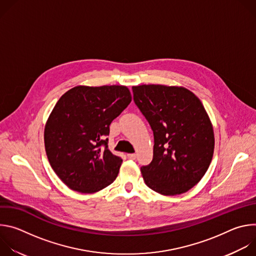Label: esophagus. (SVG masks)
<instances>
[{"mask_svg": "<svg viewBox=\"0 0 256 256\" xmlns=\"http://www.w3.org/2000/svg\"><path fill=\"white\" fill-rule=\"evenodd\" d=\"M128 158L130 160H134L136 158V154H128Z\"/></svg>", "mask_w": 256, "mask_h": 256, "instance_id": "obj_1", "label": "esophagus"}]
</instances>
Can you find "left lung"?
I'll use <instances>...</instances> for the list:
<instances>
[{
    "label": "left lung",
    "instance_id": "obj_1",
    "mask_svg": "<svg viewBox=\"0 0 256 256\" xmlns=\"http://www.w3.org/2000/svg\"><path fill=\"white\" fill-rule=\"evenodd\" d=\"M134 101L154 134L153 160L142 166L144 184L164 196L184 194L206 172L214 130L200 100L184 87L134 86Z\"/></svg>",
    "mask_w": 256,
    "mask_h": 256
}]
</instances>
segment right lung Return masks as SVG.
<instances>
[{
  "mask_svg": "<svg viewBox=\"0 0 256 256\" xmlns=\"http://www.w3.org/2000/svg\"><path fill=\"white\" fill-rule=\"evenodd\" d=\"M132 101L126 86H77L56 102L44 128L50 164L64 184L82 194L116 180L122 160L108 149L109 126Z\"/></svg>",
  "mask_w": 256,
  "mask_h": 256,
  "instance_id": "obj_1",
  "label": "right lung"
}]
</instances>
